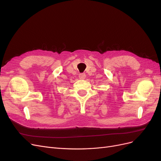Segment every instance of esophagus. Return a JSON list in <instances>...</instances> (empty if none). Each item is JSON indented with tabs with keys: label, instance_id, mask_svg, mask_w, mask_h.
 I'll list each match as a JSON object with an SVG mask.
<instances>
[{
	"label": "esophagus",
	"instance_id": "34e87169",
	"mask_svg": "<svg viewBox=\"0 0 161 161\" xmlns=\"http://www.w3.org/2000/svg\"><path fill=\"white\" fill-rule=\"evenodd\" d=\"M79 77L80 78V79H85L86 75L85 74V73H80L79 75Z\"/></svg>",
	"mask_w": 161,
	"mask_h": 161
}]
</instances>
